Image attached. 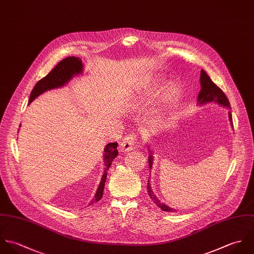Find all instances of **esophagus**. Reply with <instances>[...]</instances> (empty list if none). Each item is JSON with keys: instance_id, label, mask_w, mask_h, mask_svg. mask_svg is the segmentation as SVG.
<instances>
[{"instance_id": "1", "label": "esophagus", "mask_w": 254, "mask_h": 254, "mask_svg": "<svg viewBox=\"0 0 254 254\" xmlns=\"http://www.w3.org/2000/svg\"><path fill=\"white\" fill-rule=\"evenodd\" d=\"M135 143V136L134 134H128L125 136L122 143L120 144V151L122 152H128L132 150L133 144Z\"/></svg>"}]
</instances>
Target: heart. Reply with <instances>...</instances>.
<instances>
[{"label":"heart","instance_id":"1","mask_svg":"<svg viewBox=\"0 0 254 254\" xmlns=\"http://www.w3.org/2000/svg\"><path fill=\"white\" fill-rule=\"evenodd\" d=\"M158 88V82L157 81H152L148 87H146V91H144V93L141 95L142 97L140 98L141 100L142 99H145V97L149 96V95H152L154 93V91H156V89ZM181 97V90L178 86L176 85H172L170 86L165 95H164V104H165V108L166 109H169L171 107H173L175 104H177V102L179 101Z\"/></svg>","mask_w":254,"mask_h":254}]
</instances>
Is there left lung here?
I'll list each match as a JSON object with an SVG mask.
<instances>
[{
  "label": "left lung",
  "mask_w": 254,
  "mask_h": 254,
  "mask_svg": "<svg viewBox=\"0 0 254 254\" xmlns=\"http://www.w3.org/2000/svg\"><path fill=\"white\" fill-rule=\"evenodd\" d=\"M200 86H201V89H200V92L198 94V97H197V103L198 105H204V104H207V103H216L218 105H221L223 107H226L228 109H231V105H230V102L228 100L227 96L225 95V93L211 80V78L208 76V74L201 69V72H200ZM229 115V120H230V123H231V126L233 127V120H232V114L231 112L229 111L228 113ZM148 147V164H149V168L152 169L153 165V150L151 148V144L148 143L147 145ZM147 190H148V194L150 196V198L152 199L154 203L160 207L163 211H166V212H176L177 210L168 206L167 204L165 203L161 202L159 200V198L154 194L152 190H151V186H150V181H148L147 183Z\"/></svg>",
  "instance_id": "1"
}]
</instances>
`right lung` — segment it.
Returning a JSON list of instances; mask_svg holds the SVG:
<instances>
[{"mask_svg": "<svg viewBox=\"0 0 254 254\" xmlns=\"http://www.w3.org/2000/svg\"><path fill=\"white\" fill-rule=\"evenodd\" d=\"M83 72V64L82 62L79 58L76 57H67L61 61L51 71L42 79H40L35 86L33 87L28 104L31 102L34 101L38 96L43 94L44 92L52 90L55 88H60L67 84L74 76H77L79 74H82ZM20 127V126H19ZM118 143L113 142V143H108L105 146L104 149V174L102 176L101 181L99 184V187L96 190V193L94 195V198L90 201L89 205L93 203L99 201L103 196V191H104V187H105V182L107 178V172L112 165L113 160L117 157L118 155Z\"/></svg>", "mask_w": 254, "mask_h": 254, "instance_id": "1", "label": "right lung"}]
</instances>
